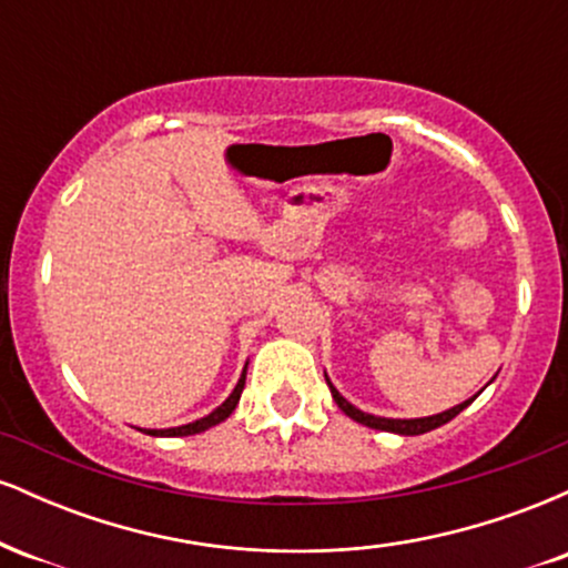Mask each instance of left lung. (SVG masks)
Instances as JSON below:
<instances>
[{"label": "left lung", "mask_w": 568, "mask_h": 568, "mask_svg": "<svg viewBox=\"0 0 568 568\" xmlns=\"http://www.w3.org/2000/svg\"><path fill=\"white\" fill-rule=\"evenodd\" d=\"M325 384H328V389H331V395H334L336 406L342 408L344 414L349 416V419L361 422V425H366L371 429H384V433H395V435H425V433H429V429H435V427L446 425V422H452L456 414H462V410H465L475 400V397H478V395H473L470 400L459 403V406H454V408H448V410H440V414H433V416H416V419H389V416L366 414V410L352 406L347 397H344L334 387V384H331L328 374H325Z\"/></svg>", "instance_id": "8db88e82"}]
</instances>
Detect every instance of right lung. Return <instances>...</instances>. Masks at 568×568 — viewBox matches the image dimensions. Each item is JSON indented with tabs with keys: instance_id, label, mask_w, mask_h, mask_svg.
Listing matches in <instances>:
<instances>
[{
	"instance_id": "1",
	"label": "right lung",
	"mask_w": 568,
	"mask_h": 568,
	"mask_svg": "<svg viewBox=\"0 0 568 568\" xmlns=\"http://www.w3.org/2000/svg\"><path fill=\"white\" fill-rule=\"evenodd\" d=\"M245 371H247V366L243 368V376H240V382L234 384L232 395L226 397V400L221 403L219 408H213L211 414H207V416H202V419H194V422H189V425H181V427H168V429H143V433H146V435H154V438H184V435H197V433H205V429H211V427L221 425V422H224L226 416H230L232 410L237 408L240 395H243V389H245Z\"/></svg>"
}]
</instances>
